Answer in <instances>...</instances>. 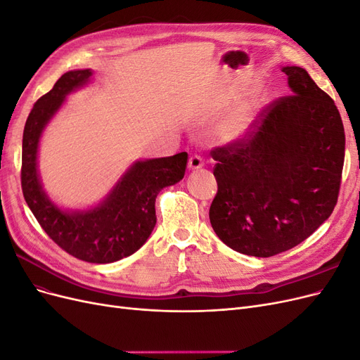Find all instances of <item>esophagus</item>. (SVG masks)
Instances as JSON below:
<instances>
[{"label": "esophagus", "instance_id": "1", "mask_svg": "<svg viewBox=\"0 0 360 360\" xmlns=\"http://www.w3.org/2000/svg\"><path fill=\"white\" fill-rule=\"evenodd\" d=\"M188 167H189V169H192V171H197V169L202 168V167H204V162H202L201 156H198V155H192V156L189 158Z\"/></svg>", "mask_w": 360, "mask_h": 360}]
</instances>
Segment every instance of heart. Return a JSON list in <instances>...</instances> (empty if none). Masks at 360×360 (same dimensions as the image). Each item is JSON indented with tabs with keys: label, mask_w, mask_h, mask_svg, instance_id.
Masks as SVG:
<instances>
[{
	"label": "heart",
	"mask_w": 360,
	"mask_h": 360,
	"mask_svg": "<svg viewBox=\"0 0 360 360\" xmlns=\"http://www.w3.org/2000/svg\"><path fill=\"white\" fill-rule=\"evenodd\" d=\"M255 122L257 111L254 108L237 111L221 126L219 136L224 143H237V141L246 138L250 134V130L255 126Z\"/></svg>",
	"instance_id": "b5f03b06"
}]
</instances>
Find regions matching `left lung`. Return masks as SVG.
Segmentation results:
<instances>
[{"mask_svg":"<svg viewBox=\"0 0 360 360\" xmlns=\"http://www.w3.org/2000/svg\"><path fill=\"white\" fill-rule=\"evenodd\" d=\"M291 96L259 114L250 134L214 148L216 236L237 252L274 257L329 219L340 192L345 134L330 96L299 66L282 68Z\"/></svg>","mask_w":360,"mask_h":360,"instance_id":"1","label":"left lung"}]
</instances>
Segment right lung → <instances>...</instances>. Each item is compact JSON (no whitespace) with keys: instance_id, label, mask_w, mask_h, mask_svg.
Here are the masks:
<instances>
[{"instance_id":"right-lung-1","label":"right lung","mask_w":360,"mask_h":360,"mask_svg":"<svg viewBox=\"0 0 360 360\" xmlns=\"http://www.w3.org/2000/svg\"><path fill=\"white\" fill-rule=\"evenodd\" d=\"M91 78V69L64 73L32 106L24 129L20 180L30 210L53 242L86 263L106 264L132 255L147 242L156 225L158 195L184 177L188 153L134 162L110 193L89 209L69 210L53 202L39 174L40 138L68 94Z\"/></svg>"}]
</instances>
